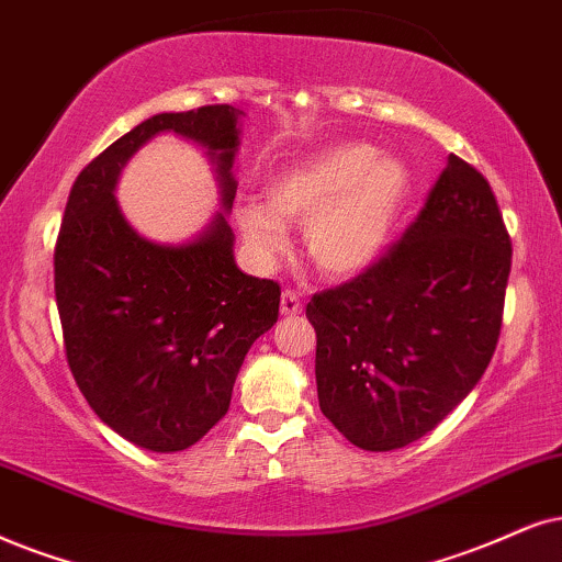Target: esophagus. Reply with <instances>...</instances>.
Wrapping results in <instances>:
<instances>
[{
	"instance_id": "obj_1",
	"label": "esophagus",
	"mask_w": 562,
	"mask_h": 562,
	"mask_svg": "<svg viewBox=\"0 0 562 562\" xmlns=\"http://www.w3.org/2000/svg\"><path fill=\"white\" fill-rule=\"evenodd\" d=\"M280 311H282V316L303 314L301 295H297L295 290H285V293H282V297H280Z\"/></svg>"
}]
</instances>
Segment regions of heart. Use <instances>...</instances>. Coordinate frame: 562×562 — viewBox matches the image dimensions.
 I'll use <instances>...</instances> for the list:
<instances>
[{
  "mask_svg": "<svg viewBox=\"0 0 562 562\" xmlns=\"http://www.w3.org/2000/svg\"><path fill=\"white\" fill-rule=\"evenodd\" d=\"M409 191L400 158L363 142H342L288 162L272 176L267 202H246L238 228L261 265L288 251V225H305V257L318 272L347 280L381 259Z\"/></svg>",
  "mask_w": 562,
  "mask_h": 562,
  "instance_id": "obj_1",
  "label": "heart"
}]
</instances>
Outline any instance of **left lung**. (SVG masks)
<instances>
[{"label":"left lung","mask_w":562,"mask_h":562,"mask_svg":"<svg viewBox=\"0 0 562 562\" xmlns=\"http://www.w3.org/2000/svg\"><path fill=\"white\" fill-rule=\"evenodd\" d=\"M508 272L493 189L449 155L400 244L305 308L326 420L366 451L402 449L436 428L493 358Z\"/></svg>","instance_id":"left-lung-1"}]
</instances>
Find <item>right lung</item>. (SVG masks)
<instances>
[{
  "mask_svg": "<svg viewBox=\"0 0 562 562\" xmlns=\"http://www.w3.org/2000/svg\"><path fill=\"white\" fill-rule=\"evenodd\" d=\"M240 116L155 113L77 176L64 210L54 290L69 368L92 412L145 451H183L223 420L246 352L280 314V285L233 257ZM168 131L203 147L224 207L181 245L145 239L115 202L125 162Z\"/></svg>",
  "mask_w": 562,
  "mask_h": 562,
  "instance_id": "obj_1",
  "label": "right lung"
}]
</instances>
